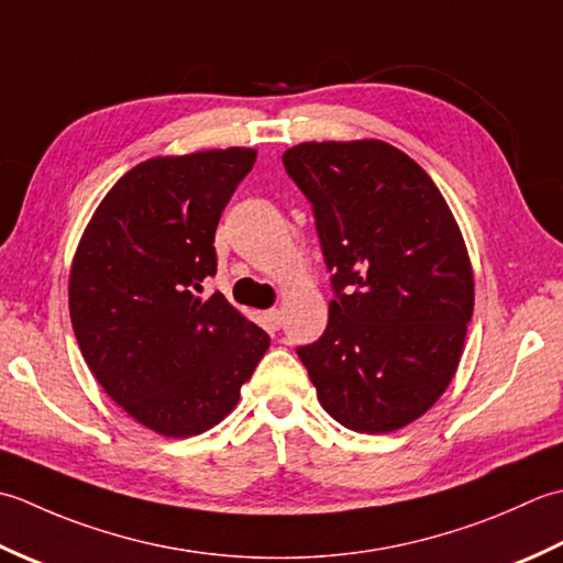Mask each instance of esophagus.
<instances>
[{"mask_svg": "<svg viewBox=\"0 0 563 563\" xmlns=\"http://www.w3.org/2000/svg\"><path fill=\"white\" fill-rule=\"evenodd\" d=\"M265 323L269 330H279L284 325V313L279 308H269V311H265Z\"/></svg>", "mask_w": 563, "mask_h": 563, "instance_id": "obj_1", "label": "esophagus"}]
</instances>
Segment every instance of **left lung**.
I'll use <instances>...</instances> for the list:
<instances>
[{
	"mask_svg": "<svg viewBox=\"0 0 563 563\" xmlns=\"http://www.w3.org/2000/svg\"><path fill=\"white\" fill-rule=\"evenodd\" d=\"M313 206L330 274L328 328L296 347L318 400L354 432L418 420L450 386L474 313L464 238L418 163L382 141L282 155Z\"/></svg>",
	"mask_w": 563,
	"mask_h": 563,
	"instance_id": "8db88e82",
	"label": "left lung"
}]
</instances>
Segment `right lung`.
I'll list each match as a JSON object with an SVG mask.
<instances>
[{"label":"right lung","instance_id":"right-lung-1","mask_svg":"<svg viewBox=\"0 0 563 563\" xmlns=\"http://www.w3.org/2000/svg\"><path fill=\"white\" fill-rule=\"evenodd\" d=\"M257 153L153 157L111 187L70 272L77 345L101 388L165 438L231 412L269 335L225 301L199 298L216 274V225Z\"/></svg>","mask_w":563,"mask_h":563}]
</instances>
